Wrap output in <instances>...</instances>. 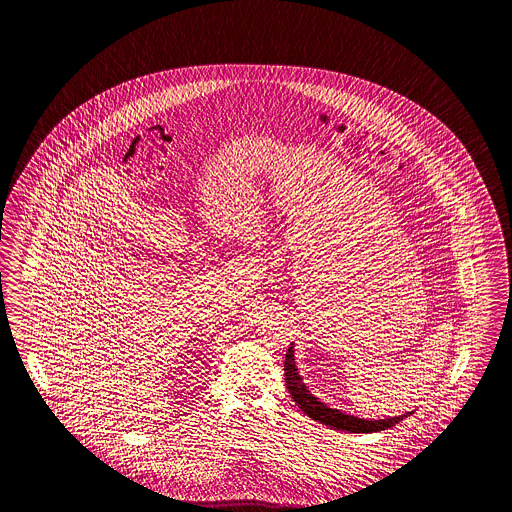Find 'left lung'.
I'll list each match as a JSON object with an SVG mask.
<instances>
[{"mask_svg":"<svg viewBox=\"0 0 512 512\" xmlns=\"http://www.w3.org/2000/svg\"><path fill=\"white\" fill-rule=\"evenodd\" d=\"M285 381H287V389H289L291 397L295 399V403L298 404V408L304 414H308L310 418L318 420L320 424H325L333 430L349 431V433H374V431L393 428L408 414H412V412H408L403 416H393V418H383V420H364V418H356L352 414H345L343 410L329 408L327 404L322 403L318 397H314L306 389V383L302 381V377L298 376L293 347H289L285 354Z\"/></svg>","mask_w":512,"mask_h":512,"instance_id":"1","label":"left lung"}]
</instances>
